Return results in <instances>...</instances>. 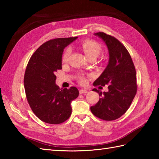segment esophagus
Returning a JSON list of instances; mask_svg holds the SVG:
<instances>
[{"instance_id":"1","label":"esophagus","mask_w":159,"mask_h":159,"mask_svg":"<svg viewBox=\"0 0 159 159\" xmlns=\"http://www.w3.org/2000/svg\"><path fill=\"white\" fill-rule=\"evenodd\" d=\"M87 92H88V91H87V89H80V90L79 91V93H80V94H83V93H87Z\"/></svg>"}]
</instances>
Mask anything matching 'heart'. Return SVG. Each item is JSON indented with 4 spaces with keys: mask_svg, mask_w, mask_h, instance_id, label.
I'll list each match as a JSON object with an SVG mask.
<instances>
[{
    "mask_svg": "<svg viewBox=\"0 0 159 159\" xmlns=\"http://www.w3.org/2000/svg\"><path fill=\"white\" fill-rule=\"evenodd\" d=\"M80 48L83 49L85 55L89 57V59H96L99 56L101 51H102V47L100 43L93 41L92 39H85L80 42ZM72 52V49L70 47L67 48L64 51L62 56V61L67 62L69 59V57ZM79 82L82 84L85 83L86 79L85 77L81 76L79 78Z\"/></svg>",
    "mask_w": 159,
    "mask_h": 159,
    "instance_id": "heart-1",
    "label": "heart"
}]
</instances>
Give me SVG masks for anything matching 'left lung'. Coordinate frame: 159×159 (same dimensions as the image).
<instances>
[{"instance_id":"left-lung-1","label":"left lung","mask_w":159,"mask_h":159,"mask_svg":"<svg viewBox=\"0 0 159 159\" xmlns=\"http://www.w3.org/2000/svg\"><path fill=\"white\" fill-rule=\"evenodd\" d=\"M94 35L105 42L109 50V60L105 70L94 81L93 85H108L109 91L102 93L93 89L101 98L90 109L100 119L112 121L126 112L136 95V70L129 52L119 40L103 32Z\"/></svg>"}]
</instances>
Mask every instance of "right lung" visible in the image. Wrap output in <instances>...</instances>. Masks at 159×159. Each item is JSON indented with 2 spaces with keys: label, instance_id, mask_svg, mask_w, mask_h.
<instances>
[{
  "label": "right lung",
  "instance_id": "obj_1",
  "mask_svg": "<svg viewBox=\"0 0 159 159\" xmlns=\"http://www.w3.org/2000/svg\"><path fill=\"white\" fill-rule=\"evenodd\" d=\"M77 38H56L43 43L29 59L24 78L26 99L40 120L61 124L72 114L71 102L79 96L76 87L60 89L55 84L57 70H61L64 48Z\"/></svg>",
  "mask_w": 159,
  "mask_h": 159
}]
</instances>
